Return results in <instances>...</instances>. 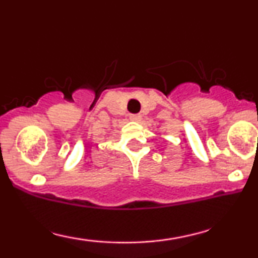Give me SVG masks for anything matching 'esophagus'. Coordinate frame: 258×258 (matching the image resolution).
Wrapping results in <instances>:
<instances>
[{"label":"esophagus","instance_id":"1","mask_svg":"<svg viewBox=\"0 0 258 258\" xmlns=\"http://www.w3.org/2000/svg\"><path fill=\"white\" fill-rule=\"evenodd\" d=\"M130 120L139 121V120H141V115H139V114H131V115H130Z\"/></svg>","mask_w":258,"mask_h":258}]
</instances>
